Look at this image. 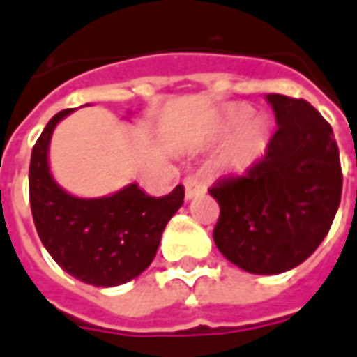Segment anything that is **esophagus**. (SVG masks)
<instances>
[{
	"instance_id": "esophagus-1",
	"label": "esophagus",
	"mask_w": 357,
	"mask_h": 357,
	"mask_svg": "<svg viewBox=\"0 0 357 357\" xmlns=\"http://www.w3.org/2000/svg\"><path fill=\"white\" fill-rule=\"evenodd\" d=\"M183 185H185V199H193V197L201 195V193L206 191L204 181L197 179L195 176H189V178L183 179Z\"/></svg>"
}]
</instances>
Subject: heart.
<instances>
[{
    "mask_svg": "<svg viewBox=\"0 0 357 357\" xmlns=\"http://www.w3.org/2000/svg\"><path fill=\"white\" fill-rule=\"evenodd\" d=\"M251 109L236 108L222 119L218 135L231 137L230 144L224 151V162L230 168H245L265 153L268 143V123L263 118H249Z\"/></svg>",
    "mask_w": 357,
    "mask_h": 357,
    "instance_id": "b5f03b06",
    "label": "heart"
}]
</instances>
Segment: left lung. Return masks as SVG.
<instances>
[{"mask_svg":"<svg viewBox=\"0 0 357 357\" xmlns=\"http://www.w3.org/2000/svg\"><path fill=\"white\" fill-rule=\"evenodd\" d=\"M276 118L265 156L208 193L220 204L216 248L251 274L301 265L331 230L342 195L333 127L309 102L266 94Z\"/></svg>","mask_w":357,"mask_h":357,"instance_id":"1","label":"left lung"}]
</instances>
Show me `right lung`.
Listing matches in <instances>:
<instances>
[{
    "mask_svg": "<svg viewBox=\"0 0 357 357\" xmlns=\"http://www.w3.org/2000/svg\"><path fill=\"white\" fill-rule=\"evenodd\" d=\"M73 109L50 119L32 149L29 189L34 226L52 259L81 282L112 288L137 278L153 263L162 231L183 204L178 185L151 197L137 183L114 195L81 199L57 185L48 164L50 139Z\"/></svg>",
    "mask_w": 357,
    "mask_h": 357,
    "instance_id": "add662e5",
    "label": "right lung"
}]
</instances>
